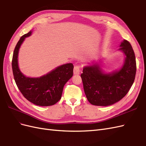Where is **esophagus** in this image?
Masks as SVG:
<instances>
[{
    "instance_id": "34e87169",
    "label": "esophagus",
    "mask_w": 146,
    "mask_h": 146,
    "mask_svg": "<svg viewBox=\"0 0 146 146\" xmlns=\"http://www.w3.org/2000/svg\"><path fill=\"white\" fill-rule=\"evenodd\" d=\"M80 66H75L74 68V74L75 75L80 74Z\"/></svg>"
}]
</instances>
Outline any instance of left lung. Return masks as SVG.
Here are the masks:
<instances>
[{"label": "left lung", "instance_id": "8db88e82", "mask_svg": "<svg viewBox=\"0 0 146 146\" xmlns=\"http://www.w3.org/2000/svg\"><path fill=\"white\" fill-rule=\"evenodd\" d=\"M119 50L125 55V63L117 72L105 74L99 66H86L81 78L88 100L93 105L108 106L121 100L133 85L136 72L135 53L130 43L123 40Z\"/></svg>", "mask_w": 146, "mask_h": 146}]
</instances>
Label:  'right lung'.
I'll return each mask as SVG.
<instances>
[{"mask_svg": "<svg viewBox=\"0 0 146 146\" xmlns=\"http://www.w3.org/2000/svg\"><path fill=\"white\" fill-rule=\"evenodd\" d=\"M32 32L21 36L15 47L12 58L13 74L16 85L24 98L35 105L51 106L61 98L63 87L73 76L72 63L61 65L39 78H29L21 73L17 63L19 49L25 38Z\"/></svg>", "mask_w": 146, "mask_h": 146, "instance_id": "right-lung-1", "label": "right lung"}]
</instances>
